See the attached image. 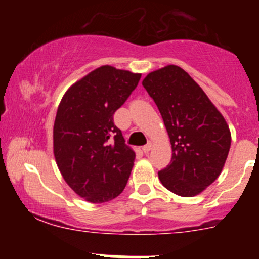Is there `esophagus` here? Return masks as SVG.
Segmentation results:
<instances>
[{
	"label": "esophagus",
	"instance_id": "esophagus-1",
	"mask_svg": "<svg viewBox=\"0 0 259 259\" xmlns=\"http://www.w3.org/2000/svg\"><path fill=\"white\" fill-rule=\"evenodd\" d=\"M151 150H152V144H151V142H148L147 145L142 146V152L144 153H148Z\"/></svg>",
	"mask_w": 259,
	"mask_h": 259
}]
</instances>
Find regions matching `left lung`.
<instances>
[{
	"label": "left lung",
	"instance_id": "obj_1",
	"mask_svg": "<svg viewBox=\"0 0 259 259\" xmlns=\"http://www.w3.org/2000/svg\"><path fill=\"white\" fill-rule=\"evenodd\" d=\"M142 85L158 107L173 151L170 164L158 171L160 183L183 197L201 194L221 175L227 160L231 144L227 121L178 65L151 72Z\"/></svg>",
	"mask_w": 259,
	"mask_h": 259
}]
</instances>
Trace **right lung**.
Instances as JSON below:
<instances>
[{
    "label": "right lung",
    "instance_id": "1",
    "mask_svg": "<svg viewBox=\"0 0 259 259\" xmlns=\"http://www.w3.org/2000/svg\"><path fill=\"white\" fill-rule=\"evenodd\" d=\"M141 74L102 65L73 84L59 103L53 125V153L62 177L91 203L119 196L135 152L125 145L113 114L139 84Z\"/></svg>",
    "mask_w": 259,
    "mask_h": 259
}]
</instances>
